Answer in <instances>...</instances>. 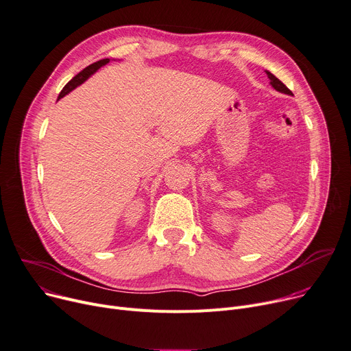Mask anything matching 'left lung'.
Returning a JSON list of instances; mask_svg holds the SVG:
<instances>
[{"instance_id":"1","label":"left lung","mask_w":351,"mask_h":351,"mask_svg":"<svg viewBox=\"0 0 351 351\" xmlns=\"http://www.w3.org/2000/svg\"><path fill=\"white\" fill-rule=\"evenodd\" d=\"M265 73H267V76H268V79H269V84L276 90V91H279V93H285V95H289V96H293L292 95V91L281 82L279 80L278 77H275L271 72H268V70H265Z\"/></svg>"}]
</instances>
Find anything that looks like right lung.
Returning <instances> with one entry per match:
<instances>
[{
	"label": "right lung",
	"mask_w": 351,
	"mask_h": 351,
	"mask_svg": "<svg viewBox=\"0 0 351 351\" xmlns=\"http://www.w3.org/2000/svg\"><path fill=\"white\" fill-rule=\"evenodd\" d=\"M110 62V59H101V60H99V62H95L93 64H90V66H87L86 69H83L80 73H77L72 80H70L64 87H63V90L60 91V95H59V97H58V100L59 99H62V97H64L67 93H70L72 90H75L77 86H80L82 83H84L91 75H95L97 70L101 67V66H104V64H107Z\"/></svg>",
	"instance_id": "right-lung-1"
}]
</instances>
